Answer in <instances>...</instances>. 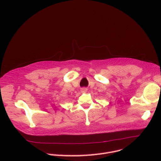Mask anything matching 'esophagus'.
<instances>
[{
	"label": "esophagus",
	"mask_w": 161,
	"mask_h": 161,
	"mask_svg": "<svg viewBox=\"0 0 161 161\" xmlns=\"http://www.w3.org/2000/svg\"><path fill=\"white\" fill-rule=\"evenodd\" d=\"M87 91V88H82L81 89V92H86Z\"/></svg>",
	"instance_id": "34e87169"
}]
</instances>
